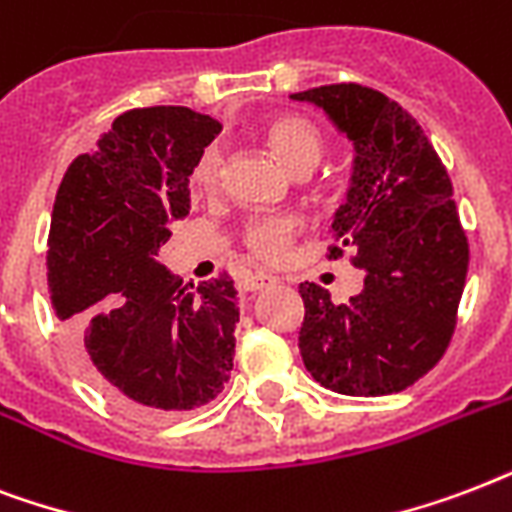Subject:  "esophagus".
<instances>
[{
  "label": "esophagus",
  "instance_id": "1",
  "mask_svg": "<svg viewBox=\"0 0 512 512\" xmlns=\"http://www.w3.org/2000/svg\"><path fill=\"white\" fill-rule=\"evenodd\" d=\"M277 280L272 275H245L243 280H240V288L243 291H264V288H269V285H275Z\"/></svg>",
  "mask_w": 512,
  "mask_h": 512
}]
</instances>
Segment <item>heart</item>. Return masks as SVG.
Instances as JSON below:
<instances>
[{"mask_svg": "<svg viewBox=\"0 0 512 512\" xmlns=\"http://www.w3.org/2000/svg\"><path fill=\"white\" fill-rule=\"evenodd\" d=\"M264 141L277 160L296 176H307L326 152L323 130L304 114H280L275 120H269L264 128ZM192 181L205 194L219 189L224 181L221 149L211 146L200 154V160L194 165ZM296 229H299L296 219H288V216H256V219L245 221L240 240H243L245 251L256 259L280 261L291 248Z\"/></svg>", "mask_w": 512, "mask_h": 512, "instance_id": "obj_1", "label": "heart"}]
</instances>
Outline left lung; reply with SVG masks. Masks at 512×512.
<instances>
[{
  "label": "left lung",
  "mask_w": 512,
  "mask_h": 512,
  "mask_svg": "<svg viewBox=\"0 0 512 512\" xmlns=\"http://www.w3.org/2000/svg\"><path fill=\"white\" fill-rule=\"evenodd\" d=\"M293 98L323 106L355 141V176L331 224L328 259L350 253L366 272L350 304H334L323 285H299L301 360L342 395L406 390L443 358L457 328L470 248L451 178L419 122L374 87L339 82Z\"/></svg>",
  "instance_id": "obj_1"
}]
</instances>
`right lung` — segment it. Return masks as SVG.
I'll list each match as a JSON object with an SVG mask.
<instances>
[{
    "mask_svg": "<svg viewBox=\"0 0 512 512\" xmlns=\"http://www.w3.org/2000/svg\"><path fill=\"white\" fill-rule=\"evenodd\" d=\"M221 125L186 106L130 109L63 173L47 291L79 363L128 414L205 406L235 366V280L184 283L157 261L189 216V176Z\"/></svg>",
    "mask_w": 512,
    "mask_h": 512,
    "instance_id": "1",
    "label": "right lung"
}]
</instances>
